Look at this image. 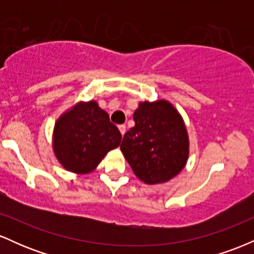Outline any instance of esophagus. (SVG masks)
I'll return each instance as SVG.
<instances>
[{
	"label": "esophagus",
	"instance_id": "34e87169",
	"mask_svg": "<svg viewBox=\"0 0 254 254\" xmlns=\"http://www.w3.org/2000/svg\"><path fill=\"white\" fill-rule=\"evenodd\" d=\"M118 129H119V131H121L122 135H124L125 131H127V127H125L124 124H121V125H118Z\"/></svg>",
	"mask_w": 254,
	"mask_h": 254
}]
</instances>
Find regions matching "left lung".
Here are the masks:
<instances>
[{
  "instance_id": "obj_1",
  "label": "left lung",
  "mask_w": 254,
  "mask_h": 254,
  "mask_svg": "<svg viewBox=\"0 0 254 254\" xmlns=\"http://www.w3.org/2000/svg\"><path fill=\"white\" fill-rule=\"evenodd\" d=\"M135 127L125 133L121 150L133 173L147 184L168 182L183 170L189 139L179 113L170 103H141Z\"/></svg>"
}]
</instances>
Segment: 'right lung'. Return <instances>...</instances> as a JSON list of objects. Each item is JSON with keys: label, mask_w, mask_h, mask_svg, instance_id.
<instances>
[{"label": "right lung", "mask_w": 254, "mask_h": 254, "mask_svg": "<svg viewBox=\"0 0 254 254\" xmlns=\"http://www.w3.org/2000/svg\"><path fill=\"white\" fill-rule=\"evenodd\" d=\"M121 141L118 127L95 101L78 104L55 125V154L65 170L75 173L94 170Z\"/></svg>", "instance_id": "add662e5"}]
</instances>
